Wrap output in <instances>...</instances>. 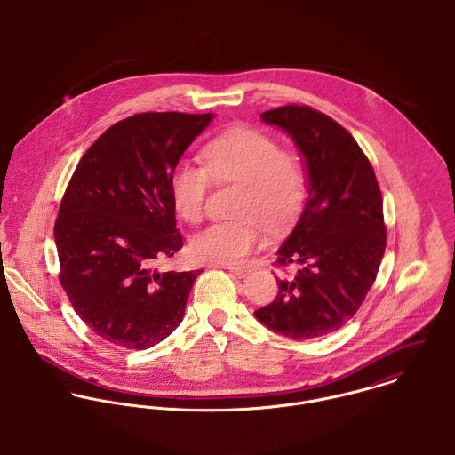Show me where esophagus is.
<instances>
[{"label":"esophagus","mask_w":455,"mask_h":455,"mask_svg":"<svg viewBox=\"0 0 455 455\" xmlns=\"http://www.w3.org/2000/svg\"><path fill=\"white\" fill-rule=\"evenodd\" d=\"M233 275H236V276H240V278H243V276H247L249 273H251V267H242V266H226Z\"/></svg>","instance_id":"obj_1"}]
</instances>
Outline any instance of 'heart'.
Listing matches in <instances>:
<instances>
[{
    "label": "heart",
    "mask_w": 455,
    "mask_h": 455,
    "mask_svg": "<svg viewBox=\"0 0 455 455\" xmlns=\"http://www.w3.org/2000/svg\"><path fill=\"white\" fill-rule=\"evenodd\" d=\"M203 166L180 163L170 179L173 206L188 222H199L212 179L240 184L236 212L242 219L217 222L199 233L193 254L212 264L235 266L262 242L264 224L271 231L289 228L303 212L308 180L301 159L282 150L278 141L254 128H231L203 148Z\"/></svg>",
    "instance_id": "b5f03b06"
}]
</instances>
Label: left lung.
<instances>
[{
  "label": "left lung",
  "mask_w": 455,
  "mask_h": 455,
  "mask_svg": "<svg viewBox=\"0 0 455 455\" xmlns=\"http://www.w3.org/2000/svg\"><path fill=\"white\" fill-rule=\"evenodd\" d=\"M260 119L303 154L308 197L276 252L278 266L298 264V273L278 278L275 301L254 315L287 338H319L357 314L377 278L387 242L382 193L354 136L323 112L285 105Z\"/></svg>",
  "instance_id": "8db88e82"
}]
</instances>
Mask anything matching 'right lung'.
<instances>
[{
  "label": "right lung",
  "mask_w": 455,
  "mask_h": 455,
  "mask_svg": "<svg viewBox=\"0 0 455 455\" xmlns=\"http://www.w3.org/2000/svg\"><path fill=\"white\" fill-rule=\"evenodd\" d=\"M212 114L147 112L119 121L82 156L54 238L60 282L76 315L105 341L145 350L184 319L195 271H157L182 249L170 179Z\"/></svg>",
  "instance_id": "1"
}]
</instances>
